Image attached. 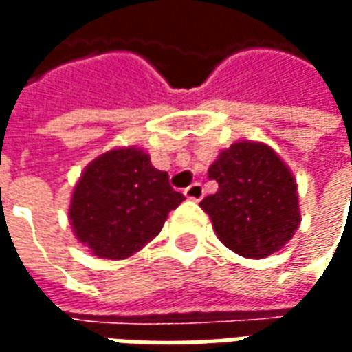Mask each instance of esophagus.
<instances>
[{"mask_svg": "<svg viewBox=\"0 0 352 352\" xmlns=\"http://www.w3.org/2000/svg\"><path fill=\"white\" fill-rule=\"evenodd\" d=\"M184 196L192 201H199L204 198V186L199 183H192L188 188H184Z\"/></svg>", "mask_w": 352, "mask_h": 352, "instance_id": "1", "label": "esophagus"}]
</instances>
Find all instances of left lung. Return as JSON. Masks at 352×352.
I'll return each mask as SVG.
<instances>
[{"label": "left lung", "mask_w": 352, "mask_h": 352, "mask_svg": "<svg viewBox=\"0 0 352 352\" xmlns=\"http://www.w3.org/2000/svg\"><path fill=\"white\" fill-rule=\"evenodd\" d=\"M219 190L199 204L217 237L245 258H265L280 251L300 226L298 184L272 146L237 141L209 166Z\"/></svg>", "instance_id": "8db88e82"}]
</instances>
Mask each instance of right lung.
I'll use <instances>...</instances> for the list:
<instances>
[{
	"label": "right lung",
	"mask_w": 352,
	"mask_h": 352,
	"mask_svg": "<svg viewBox=\"0 0 352 352\" xmlns=\"http://www.w3.org/2000/svg\"><path fill=\"white\" fill-rule=\"evenodd\" d=\"M184 196L169 186L168 171L138 146H120L88 164L75 184L69 222L75 237L105 260H124L160 234Z\"/></svg>",
	"instance_id": "right-lung-1"
}]
</instances>
